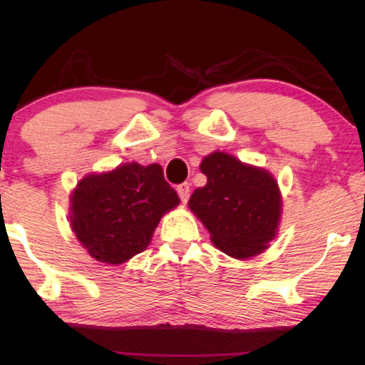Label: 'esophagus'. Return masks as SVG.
<instances>
[{
    "label": "esophagus",
    "instance_id": "34e87169",
    "mask_svg": "<svg viewBox=\"0 0 365 365\" xmlns=\"http://www.w3.org/2000/svg\"><path fill=\"white\" fill-rule=\"evenodd\" d=\"M177 193H178V196H180V200H182L183 202H187L188 197H190V183L178 185V187H177Z\"/></svg>",
    "mask_w": 365,
    "mask_h": 365
}]
</instances>
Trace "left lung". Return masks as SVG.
<instances>
[{
	"label": "left lung",
	"mask_w": 365,
	"mask_h": 365,
	"mask_svg": "<svg viewBox=\"0 0 365 365\" xmlns=\"http://www.w3.org/2000/svg\"><path fill=\"white\" fill-rule=\"evenodd\" d=\"M200 169L207 183L193 191L188 207L211 233V242L242 261L261 255L277 237L282 219L275 177L224 151L202 158Z\"/></svg>",
	"instance_id": "obj_1"
}]
</instances>
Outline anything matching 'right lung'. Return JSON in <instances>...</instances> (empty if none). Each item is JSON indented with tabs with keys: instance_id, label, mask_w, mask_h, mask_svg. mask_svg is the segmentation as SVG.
Masks as SVG:
<instances>
[{
	"instance_id": "obj_1",
	"label": "right lung",
	"mask_w": 365,
	"mask_h": 365,
	"mask_svg": "<svg viewBox=\"0 0 365 365\" xmlns=\"http://www.w3.org/2000/svg\"><path fill=\"white\" fill-rule=\"evenodd\" d=\"M178 205L159 164L125 163L85 175L76 185L69 222L91 257L117 265L145 251L160 217Z\"/></svg>"
}]
</instances>
